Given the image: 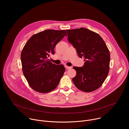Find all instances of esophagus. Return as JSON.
<instances>
[{
	"mask_svg": "<svg viewBox=\"0 0 129 129\" xmlns=\"http://www.w3.org/2000/svg\"><path fill=\"white\" fill-rule=\"evenodd\" d=\"M65 68L67 69H70L72 68L71 66H65Z\"/></svg>",
	"mask_w": 129,
	"mask_h": 129,
	"instance_id": "34e87169",
	"label": "esophagus"
}]
</instances>
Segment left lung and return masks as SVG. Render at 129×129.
<instances>
[{"instance_id":"left-lung-1","label":"left lung","mask_w":129,"mask_h":129,"mask_svg":"<svg viewBox=\"0 0 129 129\" xmlns=\"http://www.w3.org/2000/svg\"><path fill=\"white\" fill-rule=\"evenodd\" d=\"M68 40L76 49L80 58L85 59L82 67H73L77 71L72 81L86 92L93 91L107 78L110 61L109 50L101 37L86 28L67 30Z\"/></svg>"}]
</instances>
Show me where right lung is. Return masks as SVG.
<instances>
[{
    "label": "right lung",
    "mask_w": 129,
    "mask_h": 129,
    "mask_svg": "<svg viewBox=\"0 0 129 129\" xmlns=\"http://www.w3.org/2000/svg\"><path fill=\"white\" fill-rule=\"evenodd\" d=\"M65 36V30L46 29L32 36L24 45L21 54L23 73L34 90L47 93L58 85L65 68L47 58Z\"/></svg>",
    "instance_id": "1"
}]
</instances>
